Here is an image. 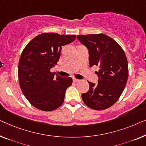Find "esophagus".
I'll use <instances>...</instances> for the list:
<instances>
[{
    "instance_id": "1",
    "label": "esophagus",
    "mask_w": 146,
    "mask_h": 146,
    "mask_svg": "<svg viewBox=\"0 0 146 146\" xmlns=\"http://www.w3.org/2000/svg\"><path fill=\"white\" fill-rule=\"evenodd\" d=\"M73 81H74V82H79V81H80V80L79 79H76V78H73Z\"/></svg>"
}]
</instances>
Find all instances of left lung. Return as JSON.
I'll use <instances>...</instances> for the list:
<instances>
[{"label": "left lung", "mask_w": 146, "mask_h": 146, "mask_svg": "<svg viewBox=\"0 0 146 146\" xmlns=\"http://www.w3.org/2000/svg\"><path fill=\"white\" fill-rule=\"evenodd\" d=\"M77 39L88 48L90 67H98L95 72L98 84L88 81L89 89L82 94V99L92 109H106L118 100L126 87L128 77L126 54L116 41L105 34L78 35Z\"/></svg>", "instance_id": "left-lung-1"}]
</instances>
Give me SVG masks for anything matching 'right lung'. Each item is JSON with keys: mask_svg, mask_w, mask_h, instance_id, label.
<instances>
[{"mask_svg": "<svg viewBox=\"0 0 146 146\" xmlns=\"http://www.w3.org/2000/svg\"><path fill=\"white\" fill-rule=\"evenodd\" d=\"M75 38V35L43 33L33 38L22 51L18 63L20 87L35 108L52 111L62 105L72 78L55 75L50 70L58 62L62 47Z\"/></svg>", "mask_w": 146, "mask_h": 146, "instance_id": "right-lung-1", "label": "right lung"}]
</instances>
